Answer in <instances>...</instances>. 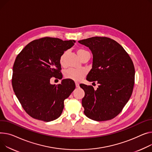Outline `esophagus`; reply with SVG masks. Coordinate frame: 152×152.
I'll return each instance as SVG.
<instances>
[{"instance_id": "34e87169", "label": "esophagus", "mask_w": 152, "mask_h": 152, "mask_svg": "<svg viewBox=\"0 0 152 152\" xmlns=\"http://www.w3.org/2000/svg\"><path fill=\"white\" fill-rule=\"evenodd\" d=\"M75 84H76V87H79V84L78 83H75Z\"/></svg>"}]
</instances>
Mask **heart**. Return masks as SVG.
<instances>
[{
  "mask_svg": "<svg viewBox=\"0 0 152 152\" xmlns=\"http://www.w3.org/2000/svg\"><path fill=\"white\" fill-rule=\"evenodd\" d=\"M76 53L79 57L83 60L87 57H90V53L85 49L79 48L76 50ZM67 56V51H65L60 57L59 62L62 66H65L66 65V57ZM87 73L86 70L84 69H73L70 68L66 70L65 73V77L67 79H72L75 81H80L81 80Z\"/></svg>",
  "mask_w": 152,
  "mask_h": 152,
  "instance_id": "b5f03b06",
  "label": "heart"
}]
</instances>
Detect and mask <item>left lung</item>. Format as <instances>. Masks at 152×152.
<instances>
[{
    "label": "left lung",
    "instance_id": "left-lung-1",
    "mask_svg": "<svg viewBox=\"0 0 152 152\" xmlns=\"http://www.w3.org/2000/svg\"><path fill=\"white\" fill-rule=\"evenodd\" d=\"M93 54L92 68L86 79L98 84H80L85 92L82 99L84 114L96 121L114 118L122 110L132 95L135 70L132 60L124 48L107 37H94L79 40Z\"/></svg>",
    "mask_w": 152,
    "mask_h": 152
}]
</instances>
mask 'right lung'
Instances as JSON below:
<instances>
[{
	"instance_id": "obj_1",
	"label": "right lung",
	"mask_w": 152,
	"mask_h": 152,
	"mask_svg": "<svg viewBox=\"0 0 152 152\" xmlns=\"http://www.w3.org/2000/svg\"><path fill=\"white\" fill-rule=\"evenodd\" d=\"M75 40L44 37L29 43L16 57L13 66L12 86L26 112L34 118L50 122L58 118L64 100L75 88L72 79L52 85L50 79H61L59 59Z\"/></svg>"
}]
</instances>
